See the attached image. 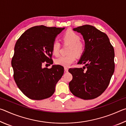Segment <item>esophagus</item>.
Here are the masks:
<instances>
[{"mask_svg": "<svg viewBox=\"0 0 126 126\" xmlns=\"http://www.w3.org/2000/svg\"><path fill=\"white\" fill-rule=\"evenodd\" d=\"M64 71H65V72H67L68 71V68H67V67H64Z\"/></svg>", "mask_w": 126, "mask_h": 126, "instance_id": "esophagus-1", "label": "esophagus"}]
</instances>
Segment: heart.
I'll return each instance as SVG.
<instances>
[{
  "mask_svg": "<svg viewBox=\"0 0 126 126\" xmlns=\"http://www.w3.org/2000/svg\"><path fill=\"white\" fill-rule=\"evenodd\" d=\"M80 36L73 31H68L63 35V40L64 42L71 44L69 53L70 54L67 55H62L55 60V63L57 65L63 67H69L76 59V54L80 55L82 54L84 50V46L80 42ZM60 43L58 40H55L53 43L52 50L53 54L58 55Z\"/></svg>",
  "mask_w": 126,
  "mask_h": 126,
  "instance_id": "obj_1",
  "label": "heart"
}]
</instances>
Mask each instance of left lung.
<instances>
[{
    "label": "left lung",
    "mask_w": 126,
    "mask_h": 126,
    "mask_svg": "<svg viewBox=\"0 0 126 126\" xmlns=\"http://www.w3.org/2000/svg\"><path fill=\"white\" fill-rule=\"evenodd\" d=\"M73 30L80 33L84 40V52L77 63L84 65L69 69L73 76L69 89L76 97L92 99L102 94L109 85L114 71V48L106 34L92 25H84Z\"/></svg>",
    "instance_id": "8db88e82"
}]
</instances>
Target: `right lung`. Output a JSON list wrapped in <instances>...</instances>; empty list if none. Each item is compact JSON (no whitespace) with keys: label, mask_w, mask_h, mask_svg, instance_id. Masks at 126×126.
Wrapping results in <instances>:
<instances>
[{"label":"right lung","mask_w":126,"mask_h":126,"mask_svg":"<svg viewBox=\"0 0 126 126\" xmlns=\"http://www.w3.org/2000/svg\"><path fill=\"white\" fill-rule=\"evenodd\" d=\"M65 28L39 25L32 27L17 40L12 60L14 79L19 89L29 98L42 100L50 97L64 73L62 65L43 68L53 64L52 46L57 36Z\"/></svg>","instance_id":"obj_1"}]
</instances>
